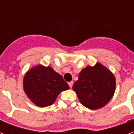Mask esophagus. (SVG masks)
<instances>
[{
  "instance_id": "esophagus-1",
  "label": "esophagus",
  "mask_w": 134,
  "mask_h": 134,
  "mask_svg": "<svg viewBox=\"0 0 134 134\" xmlns=\"http://www.w3.org/2000/svg\"><path fill=\"white\" fill-rule=\"evenodd\" d=\"M73 83H74V82H73V81L69 82V83H68V84H69V88H72V86H73Z\"/></svg>"
}]
</instances>
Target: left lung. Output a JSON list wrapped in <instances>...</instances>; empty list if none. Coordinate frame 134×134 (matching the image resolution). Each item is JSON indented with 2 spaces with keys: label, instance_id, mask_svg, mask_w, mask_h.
<instances>
[{
  "label": "left lung",
  "instance_id": "obj_1",
  "mask_svg": "<svg viewBox=\"0 0 134 134\" xmlns=\"http://www.w3.org/2000/svg\"><path fill=\"white\" fill-rule=\"evenodd\" d=\"M116 80L114 74L101 63L82 69L72 89L85 107L96 110L104 107L114 95Z\"/></svg>",
  "mask_w": 134,
  "mask_h": 134
}]
</instances>
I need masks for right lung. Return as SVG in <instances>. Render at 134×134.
Returning <instances> with one entry per match:
<instances>
[{
  "instance_id": "obj_1",
  "label": "right lung",
  "mask_w": 134,
  "mask_h": 134,
  "mask_svg": "<svg viewBox=\"0 0 134 134\" xmlns=\"http://www.w3.org/2000/svg\"><path fill=\"white\" fill-rule=\"evenodd\" d=\"M23 88L28 99L35 105L43 108L52 105L59 94L69 87L52 67L39 64L26 71Z\"/></svg>"
}]
</instances>
